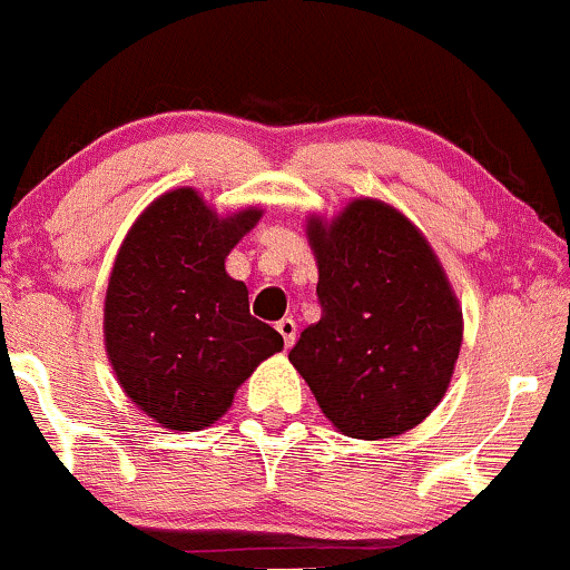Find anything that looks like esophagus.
<instances>
[{"label": "esophagus", "mask_w": 570, "mask_h": 570, "mask_svg": "<svg viewBox=\"0 0 570 570\" xmlns=\"http://www.w3.org/2000/svg\"><path fill=\"white\" fill-rule=\"evenodd\" d=\"M275 330H278L281 337H284V346L292 348V343H295V337H297L295 318H281V322H275Z\"/></svg>", "instance_id": "obj_1"}]
</instances>
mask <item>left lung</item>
I'll list each match as a JSON object with an SVG mask.
<instances>
[{
    "mask_svg": "<svg viewBox=\"0 0 570 570\" xmlns=\"http://www.w3.org/2000/svg\"><path fill=\"white\" fill-rule=\"evenodd\" d=\"M322 318L292 365L324 416L352 438H392L441 403L462 343V314L422 233L390 205L356 199L308 227Z\"/></svg>",
    "mask_w": 570,
    "mask_h": 570,
    "instance_id": "1",
    "label": "left lung"
}]
</instances>
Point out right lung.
I'll return each mask as SVG.
<instances>
[{
	"instance_id": "right-lung-1",
	"label": "right lung",
	"mask_w": 570,
	"mask_h": 570,
	"mask_svg": "<svg viewBox=\"0 0 570 570\" xmlns=\"http://www.w3.org/2000/svg\"><path fill=\"white\" fill-rule=\"evenodd\" d=\"M262 210L218 218L197 191L159 197L124 240L105 299V346L124 392L170 430L214 424L262 360L284 348L248 311L224 259Z\"/></svg>"
}]
</instances>
